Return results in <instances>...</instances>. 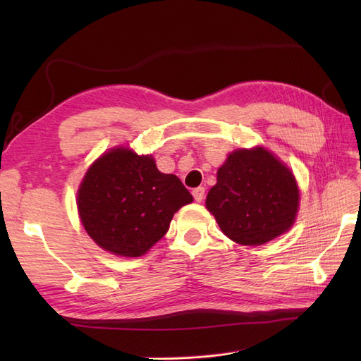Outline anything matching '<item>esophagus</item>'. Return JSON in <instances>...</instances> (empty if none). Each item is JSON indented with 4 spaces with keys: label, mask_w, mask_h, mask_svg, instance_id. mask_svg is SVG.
I'll return each instance as SVG.
<instances>
[{
    "label": "esophagus",
    "mask_w": 361,
    "mask_h": 361,
    "mask_svg": "<svg viewBox=\"0 0 361 361\" xmlns=\"http://www.w3.org/2000/svg\"><path fill=\"white\" fill-rule=\"evenodd\" d=\"M192 195H194V200L195 202H203V198H204V188H195L194 190H192Z\"/></svg>",
    "instance_id": "obj_1"
}]
</instances>
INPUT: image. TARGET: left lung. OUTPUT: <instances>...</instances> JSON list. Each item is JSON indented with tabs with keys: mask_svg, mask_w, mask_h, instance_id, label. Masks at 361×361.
Segmentation results:
<instances>
[{
	"mask_svg": "<svg viewBox=\"0 0 361 361\" xmlns=\"http://www.w3.org/2000/svg\"><path fill=\"white\" fill-rule=\"evenodd\" d=\"M299 192L290 169L270 152L235 150L219 169L206 197L221 231L240 245H262L295 221Z\"/></svg>",
	"mask_w": 361,
	"mask_h": 361,
	"instance_id": "left-lung-1",
	"label": "left lung"
}]
</instances>
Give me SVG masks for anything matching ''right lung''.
<instances>
[{
	"label": "right lung",
	"instance_id": "add662e5",
	"mask_svg": "<svg viewBox=\"0 0 361 361\" xmlns=\"http://www.w3.org/2000/svg\"><path fill=\"white\" fill-rule=\"evenodd\" d=\"M192 202L178 176L161 173L153 158L127 149L105 153L88 169L78 206L99 247L137 257L163 237L173 214Z\"/></svg>",
	"mask_w": 361,
	"mask_h": 361
}]
</instances>
